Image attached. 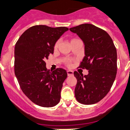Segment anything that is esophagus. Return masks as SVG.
Wrapping results in <instances>:
<instances>
[{"instance_id": "esophagus-1", "label": "esophagus", "mask_w": 130, "mask_h": 130, "mask_svg": "<svg viewBox=\"0 0 130 130\" xmlns=\"http://www.w3.org/2000/svg\"><path fill=\"white\" fill-rule=\"evenodd\" d=\"M67 73L68 76H72L73 75V71H71V70H68Z\"/></svg>"}]
</instances>
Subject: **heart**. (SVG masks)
<instances>
[{
	"label": "heart",
	"instance_id": "obj_1",
	"mask_svg": "<svg viewBox=\"0 0 130 130\" xmlns=\"http://www.w3.org/2000/svg\"><path fill=\"white\" fill-rule=\"evenodd\" d=\"M59 41H57V42H56L55 43V46H54V47H55V49H57V47H58V46H59ZM68 64H70V63H68Z\"/></svg>",
	"mask_w": 130,
	"mask_h": 130
}]
</instances>
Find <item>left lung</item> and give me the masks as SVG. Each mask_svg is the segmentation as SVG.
<instances>
[{
  "label": "left lung",
  "mask_w": 130,
  "mask_h": 130,
  "mask_svg": "<svg viewBox=\"0 0 130 130\" xmlns=\"http://www.w3.org/2000/svg\"><path fill=\"white\" fill-rule=\"evenodd\" d=\"M70 30L83 41L85 56L80 66L89 70L84 76L77 71L73 73L77 80L75 98L81 104H95L105 97L113 84L117 50L108 33L94 25L83 24Z\"/></svg>",
  "instance_id": "1"
}]
</instances>
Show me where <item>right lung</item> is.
I'll return each instance as SVG.
<instances>
[{"label":"right lung","mask_w":130,"mask_h":130,"mask_svg":"<svg viewBox=\"0 0 130 130\" xmlns=\"http://www.w3.org/2000/svg\"><path fill=\"white\" fill-rule=\"evenodd\" d=\"M66 27L32 26L22 34L15 46V74L21 90L33 103L50 108L57 105L67 72L47 70L44 60L53 54L57 41Z\"/></svg>","instance_id":"1"}]
</instances>
